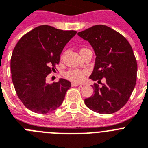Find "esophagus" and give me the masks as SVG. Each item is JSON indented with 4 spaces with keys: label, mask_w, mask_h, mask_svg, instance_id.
<instances>
[{
    "label": "esophagus",
    "mask_w": 148,
    "mask_h": 148,
    "mask_svg": "<svg viewBox=\"0 0 148 148\" xmlns=\"http://www.w3.org/2000/svg\"><path fill=\"white\" fill-rule=\"evenodd\" d=\"M71 86H81V85L77 83H75V82H71Z\"/></svg>",
    "instance_id": "esophagus-1"
}]
</instances>
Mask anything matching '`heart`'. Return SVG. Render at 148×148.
<instances>
[{
  "label": "heart",
  "instance_id": "heart-1",
  "mask_svg": "<svg viewBox=\"0 0 148 148\" xmlns=\"http://www.w3.org/2000/svg\"><path fill=\"white\" fill-rule=\"evenodd\" d=\"M86 70L79 69H73L65 73V77L73 82H81L85 77V74H86Z\"/></svg>",
  "mask_w": 148,
  "mask_h": 148
}]
</instances>
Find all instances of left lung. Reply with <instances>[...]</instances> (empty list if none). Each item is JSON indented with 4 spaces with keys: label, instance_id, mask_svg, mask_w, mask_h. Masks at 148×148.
Returning <instances> with one entry per match:
<instances>
[{
    "label": "left lung",
    "instance_id": "1",
    "mask_svg": "<svg viewBox=\"0 0 148 148\" xmlns=\"http://www.w3.org/2000/svg\"><path fill=\"white\" fill-rule=\"evenodd\" d=\"M77 35L88 41L96 55L89 78L105 83L94 84L93 95L85 99L88 109L101 114H112L127 103L137 77V62L133 48L121 34L105 25H95Z\"/></svg>",
    "mask_w": 148,
    "mask_h": 148
}]
</instances>
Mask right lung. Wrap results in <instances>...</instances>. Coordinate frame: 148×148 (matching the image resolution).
I'll return each instance as SVG.
<instances>
[{"label": "right lung", "instance_id": "add662e5", "mask_svg": "<svg viewBox=\"0 0 148 148\" xmlns=\"http://www.w3.org/2000/svg\"><path fill=\"white\" fill-rule=\"evenodd\" d=\"M76 33L42 25L25 34L15 45L10 62L12 83L18 98L29 110L45 114L62 103L71 86L70 81L61 78L48 84L46 77L55 70L64 47Z\"/></svg>", "mask_w": 148, "mask_h": 148}]
</instances>
